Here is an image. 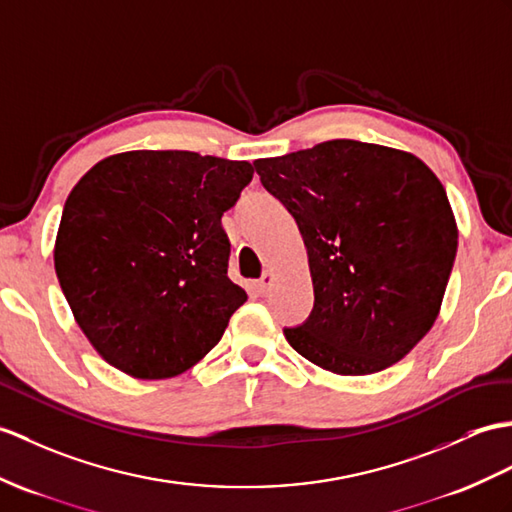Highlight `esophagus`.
Here are the masks:
<instances>
[{"label": "esophagus", "instance_id": "esophagus-1", "mask_svg": "<svg viewBox=\"0 0 512 512\" xmlns=\"http://www.w3.org/2000/svg\"><path fill=\"white\" fill-rule=\"evenodd\" d=\"M271 284H273V276H271L269 271H265L263 278H260V280L254 284V289H256V293H258L260 297H265V295L269 293V289H271Z\"/></svg>", "mask_w": 512, "mask_h": 512}]
</instances>
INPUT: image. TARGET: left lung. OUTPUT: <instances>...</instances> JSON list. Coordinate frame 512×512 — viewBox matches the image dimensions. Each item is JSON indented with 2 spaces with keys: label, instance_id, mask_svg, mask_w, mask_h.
<instances>
[{
  "label": "left lung",
  "instance_id": "8db88e82",
  "mask_svg": "<svg viewBox=\"0 0 512 512\" xmlns=\"http://www.w3.org/2000/svg\"><path fill=\"white\" fill-rule=\"evenodd\" d=\"M293 215L315 306L286 341L339 376H369L428 334L454 267L458 230L439 178L400 149L336 139L254 162Z\"/></svg>",
  "mask_w": 512,
  "mask_h": 512
}]
</instances>
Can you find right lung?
Listing matches in <instances>:
<instances>
[{
	"mask_svg": "<svg viewBox=\"0 0 512 512\" xmlns=\"http://www.w3.org/2000/svg\"><path fill=\"white\" fill-rule=\"evenodd\" d=\"M245 160L123 152L73 186L56 236L60 289L108 365L173 378L219 343L245 291L228 278L221 217L252 182Z\"/></svg>",
	"mask_w": 512,
	"mask_h": 512,
	"instance_id": "obj_1",
	"label": "right lung"
}]
</instances>
